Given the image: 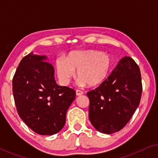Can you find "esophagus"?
<instances>
[{
  "instance_id": "1",
  "label": "esophagus",
  "mask_w": 158,
  "mask_h": 158,
  "mask_svg": "<svg viewBox=\"0 0 158 158\" xmlns=\"http://www.w3.org/2000/svg\"><path fill=\"white\" fill-rule=\"evenodd\" d=\"M82 94H83V92L82 91V90H76V95H77V96H81Z\"/></svg>"
}]
</instances>
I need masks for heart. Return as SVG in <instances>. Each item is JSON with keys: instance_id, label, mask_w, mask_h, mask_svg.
<instances>
[{"instance_id": "b5f03b06", "label": "heart", "mask_w": 158, "mask_h": 158, "mask_svg": "<svg viewBox=\"0 0 158 158\" xmlns=\"http://www.w3.org/2000/svg\"><path fill=\"white\" fill-rule=\"evenodd\" d=\"M57 75L64 85L70 83L77 70L81 85L90 87L101 85L109 76L112 67L110 55L98 51L88 50L70 53L66 60L59 58L56 62Z\"/></svg>"}]
</instances>
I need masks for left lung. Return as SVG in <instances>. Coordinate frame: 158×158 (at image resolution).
<instances>
[{"instance_id": "1", "label": "left lung", "mask_w": 158, "mask_h": 158, "mask_svg": "<svg viewBox=\"0 0 158 158\" xmlns=\"http://www.w3.org/2000/svg\"><path fill=\"white\" fill-rule=\"evenodd\" d=\"M142 92L139 66L124 57L103 83L87 93L90 123L103 134L120 131L139 106Z\"/></svg>"}]
</instances>
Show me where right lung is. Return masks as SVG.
<instances>
[{
  "instance_id": "1",
  "label": "right lung",
  "mask_w": 158,
  "mask_h": 158,
  "mask_svg": "<svg viewBox=\"0 0 158 158\" xmlns=\"http://www.w3.org/2000/svg\"><path fill=\"white\" fill-rule=\"evenodd\" d=\"M47 57L30 53L21 60L13 77V94L19 116L34 132L52 135L63 128L74 89L59 86Z\"/></svg>"
}]
</instances>
